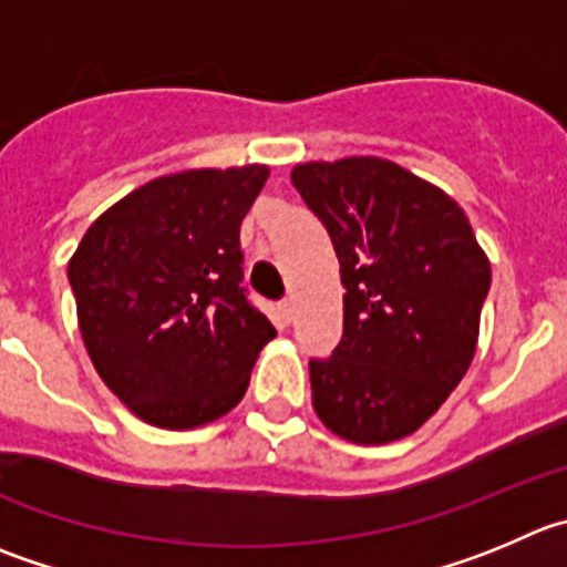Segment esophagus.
Here are the masks:
<instances>
[{"label":"esophagus","mask_w":567,"mask_h":567,"mask_svg":"<svg viewBox=\"0 0 567 567\" xmlns=\"http://www.w3.org/2000/svg\"><path fill=\"white\" fill-rule=\"evenodd\" d=\"M278 309H280V317H284V320H292V315H295V300H292V298L280 300Z\"/></svg>","instance_id":"1"}]
</instances>
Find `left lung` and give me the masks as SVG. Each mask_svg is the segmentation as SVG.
<instances>
[{
    "label": "left lung",
    "mask_w": 567,
    "mask_h": 567,
    "mask_svg": "<svg viewBox=\"0 0 567 567\" xmlns=\"http://www.w3.org/2000/svg\"><path fill=\"white\" fill-rule=\"evenodd\" d=\"M292 183L326 225L344 331L311 359V403L333 434L384 445L417 431L471 368L489 261L465 212L392 161L298 164Z\"/></svg>",
    "instance_id": "obj_1"
}]
</instances>
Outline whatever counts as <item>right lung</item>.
Returning a JSON list of instances; mask_svg holds the SVG:
<instances>
[{
    "instance_id": "obj_1",
    "label": "right lung",
    "mask_w": 567,
    "mask_h": 567,
    "mask_svg": "<svg viewBox=\"0 0 567 567\" xmlns=\"http://www.w3.org/2000/svg\"><path fill=\"white\" fill-rule=\"evenodd\" d=\"M261 164L155 177L107 208L69 261L80 333L107 390L158 429L245 398L275 328L241 287L239 228Z\"/></svg>"
}]
</instances>
